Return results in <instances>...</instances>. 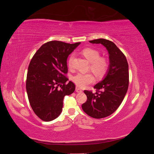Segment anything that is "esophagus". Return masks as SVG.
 <instances>
[{"instance_id":"esophagus-1","label":"esophagus","mask_w":154,"mask_h":154,"mask_svg":"<svg viewBox=\"0 0 154 154\" xmlns=\"http://www.w3.org/2000/svg\"><path fill=\"white\" fill-rule=\"evenodd\" d=\"M76 91L77 92H78V93H81V92H83V91L81 89V88H79V87H76Z\"/></svg>"}]
</instances>
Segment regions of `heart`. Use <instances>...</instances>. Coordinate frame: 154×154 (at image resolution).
<instances>
[{"instance_id":"1","label":"heart","mask_w":154,"mask_h":154,"mask_svg":"<svg viewBox=\"0 0 154 154\" xmlns=\"http://www.w3.org/2000/svg\"><path fill=\"white\" fill-rule=\"evenodd\" d=\"M82 54L91 62V69L97 76H103L109 68V62L107 60L100 57L98 51L92 48H85L82 51ZM74 54H71L69 57L67 63L69 69L73 68ZM73 82L80 87H85L94 81V76L91 72H78L72 77Z\"/></svg>"}]
</instances>
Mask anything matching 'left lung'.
Listing matches in <instances>:
<instances>
[{"label":"left lung","instance_id":"left-lung-1","mask_svg":"<svg viewBox=\"0 0 154 154\" xmlns=\"http://www.w3.org/2000/svg\"><path fill=\"white\" fill-rule=\"evenodd\" d=\"M89 42L102 44L109 54L110 64L105 77L94 85L95 93L84 91L87 100L82 106L87 115L101 119L114 113L122 103L128 88V64L125 54L112 42L99 38Z\"/></svg>","mask_w":154,"mask_h":154}]
</instances>
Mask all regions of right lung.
<instances>
[{"label": "right lung", "mask_w": 154, "mask_h": 154, "mask_svg": "<svg viewBox=\"0 0 154 154\" xmlns=\"http://www.w3.org/2000/svg\"><path fill=\"white\" fill-rule=\"evenodd\" d=\"M80 42L67 44L50 41L43 44L32 57L28 67L26 91L30 105L44 122L58 118L63 108V97L75 90L72 82L66 83L67 60Z\"/></svg>", "instance_id": "add662e5"}]
</instances>
